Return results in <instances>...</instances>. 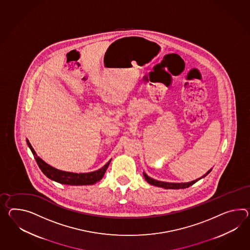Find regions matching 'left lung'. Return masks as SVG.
Masks as SVG:
<instances>
[{"mask_svg": "<svg viewBox=\"0 0 250 250\" xmlns=\"http://www.w3.org/2000/svg\"><path fill=\"white\" fill-rule=\"evenodd\" d=\"M212 168L210 170H208L207 172L201 176L199 179H196L194 181H191L189 183H166V182H161V181H157V180H154L151 177L148 176L146 172H144V176L145 179L147 183H150L151 185H154V186H157V187H161V188H165V189H185V188H188L189 186H191L192 184H194L195 183H197L199 180H201L202 178H204L205 176H207L208 174L211 171Z\"/></svg>", "mask_w": 250, "mask_h": 250, "instance_id": "8db88e82", "label": "left lung"}]
</instances>
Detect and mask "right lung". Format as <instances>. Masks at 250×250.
<instances>
[{
  "instance_id": "obj_1",
  "label": "right lung",
  "mask_w": 250,
  "mask_h": 250,
  "mask_svg": "<svg viewBox=\"0 0 250 250\" xmlns=\"http://www.w3.org/2000/svg\"><path fill=\"white\" fill-rule=\"evenodd\" d=\"M27 145L30 147L31 152L34 155V158L36 160L37 164L39 165L40 169L42 170L43 173L48 177L50 180L61 183V184H67V185H92L99 182L105 172L106 169L108 168L109 162L106 165H104L102 168L99 170L91 171V172H84V173H77V172H70V171H65V170H58L54 167L48 165L45 163L42 159L40 158L37 155L36 152L31 146L29 140L27 139Z\"/></svg>"
}]
</instances>
